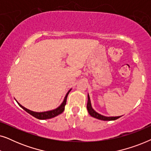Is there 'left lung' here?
Returning a JSON list of instances; mask_svg holds the SVG:
<instances>
[{
	"label": "left lung",
	"mask_w": 151,
	"mask_h": 151,
	"mask_svg": "<svg viewBox=\"0 0 151 151\" xmlns=\"http://www.w3.org/2000/svg\"><path fill=\"white\" fill-rule=\"evenodd\" d=\"M87 110L88 111V113L91 115V116L96 117L97 119H101V120H104V121H111V120H115V119H118L119 117H120V116H117V117H105L103 116V115L99 114L95 111L93 109L92 106H91V100H90V98L89 96L88 95V102H87Z\"/></svg>",
	"instance_id": "8db88e82"
}]
</instances>
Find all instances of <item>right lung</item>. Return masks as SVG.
Masks as SVG:
<instances>
[{
  "instance_id": "add662e5",
  "label": "right lung",
  "mask_w": 151,
  "mask_h": 151,
  "mask_svg": "<svg viewBox=\"0 0 151 151\" xmlns=\"http://www.w3.org/2000/svg\"><path fill=\"white\" fill-rule=\"evenodd\" d=\"M71 91V90H70ZM70 91H69V92L67 93V95H66L65 100H64L63 102L62 103V104L58 108L54 109V110L52 111H46V112H41V113H37V112H34V111L29 110V109L24 108V106H22L21 104H20L18 102V104H19V106L20 107H22V109H24V111H27L28 113H29L30 115H32V116H34V117H36L37 119H50L52 118V117H54L57 115H58L60 114H61L63 112L64 110H65V106L66 105V103H67V96L69 95V93L70 92Z\"/></svg>"
}]
</instances>
